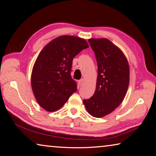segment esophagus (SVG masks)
<instances>
[{
  "mask_svg": "<svg viewBox=\"0 0 156 156\" xmlns=\"http://www.w3.org/2000/svg\"><path fill=\"white\" fill-rule=\"evenodd\" d=\"M79 85L80 86H82L83 84H84V79H81V80H79Z\"/></svg>",
  "mask_w": 156,
  "mask_h": 156,
  "instance_id": "obj_1",
  "label": "esophagus"
}]
</instances>
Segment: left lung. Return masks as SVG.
<instances>
[{
	"mask_svg": "<svg viewBox=\"0 0 156 156\" xmlns=\"http://www.w3.org/2000/svg\"><path fill=\"white\" fill-rule=\"evenodd\" d=\"M98 64L96 88L83 103L90 115L110 114L124 100L129 83V67L122 51L106 38L89 39Z\"/></svg>",
	"mask_w": 156,
	"mask_h": 156,
	"instance_id": "1",
	"label": "left lung"
}]
</instances>
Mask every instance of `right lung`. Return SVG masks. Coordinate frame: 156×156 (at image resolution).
<instances>
[{"label": "right lung", "instance_id": "right-lung-1", "mask_svg": "<svg viewBox=\"0 0 156 156\" xmlns=\"http://www.w3.org/2000/svg\"><path fill=\"white\" fill-rule=\"evenodd\" d=\"M88 48L85 40L62 36L41 50L33 66L31 84L36 101L45 110L59 109L77 91V83L71 76L72 61Z\"/></svg>", "mask_w": 156, "mask_h": 156}]
</instances>
